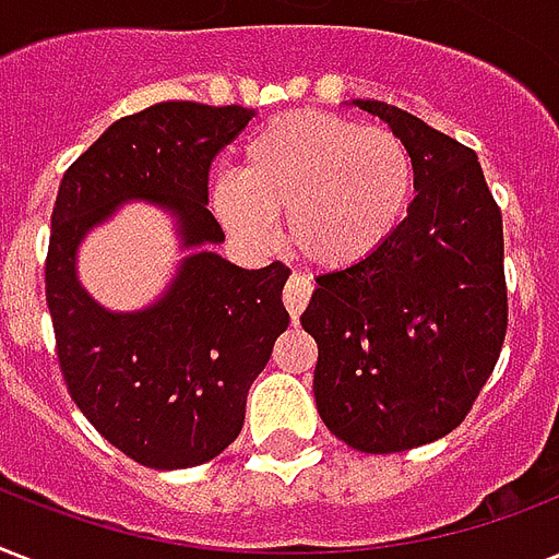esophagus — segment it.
<instances>
[{
    "instance_id": "obj_1",
    "label": "esophagus",
    "mask_w": 559,
    "mask_h": 559,
    "mask_svg": "<svg viewBox=\"0 0 559 559\" xmlns=\"http://www.w3.org/2000/svg\"><path fill=\"white\" fill-rule=\"evenodd\" d=\"M310 293H313V284H310V278H305V275H289L287 287H284V307H287V313L293 322H298V316H301V310L307 307V301H310Z\"/></svg>"
}]
</instances>
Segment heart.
Instances as JSON below:
<instances>
[{
	"label": "heart",
	"instance_id": "1",
	"mask_svg": "<svg viewBox=\"0 0 559 559\" xmlns=\"http://www.w3.org/2000/svg\"><path fill=\"white\" fill-rule=\"evenodd\" d=\"M415 193L408 144L333 112H287L254 130L240 174L211 182V202L237 237L263 243L287 214V240L322 270H348L385 246Z\"/></svg>",
	"mask_w": 559,
	"mask_h": 559
}]
</instances>
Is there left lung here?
<instances>
[{
    "mask_svg": "<svg viewBox=\"0 0 559 559\" xmlns=\"http://www.w3.org/2000/svg\"><path fill=\"white\" fill-rule=\"evenodd\" d=\"M380 116L415 159V200L380 252L324 272L301 313L319 345L316 406L359 452L438 441L467 417L508 331L502 211L476 151L385 100Z\"/></svg>",
    "mask_w": 559,
    "mask_h": 559,
    "instance_id": "1",
    "label": "left lung"
}]
</instances>
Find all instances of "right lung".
I'll return each instance as SVG.
<instances>
[{
	"label": "right lung",
	"instance_id": "right-lung-1",
	"mask_svg": "<svg viewBox=\"0 0 559 559\" xmlns=\"http://www.w3.org/2000/svg\"><path fill=\"white\" fill-rule=\"evenodd\" d=\"M252 116L193 100L147 107L81 153L57 191L46 301L60 371L86 420L144 467L217 459L243 429L249 385L289 324L284 263L243 270L205 249L226 237L209 211L211 162ZM127 199L168 207L183 248L198 252L159 302L112 314L80 287L73 261L85 231Z\"/></svg>",
	"mask_w": 559,
	"mask_h": 559
}]
</instances>
